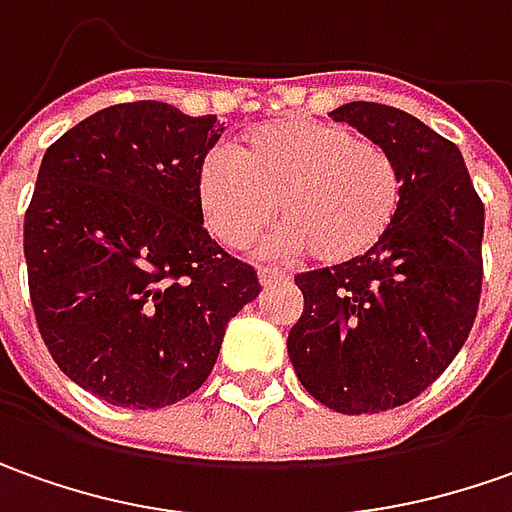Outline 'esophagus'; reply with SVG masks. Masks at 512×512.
Masks as SVG:
<instances>
[{
    "mask_svg": "<svg viewBox=\"0 0 512 512\" xmlns=\"http://www.w3.org/2000/svg\"><path fill=\"white\" fill-rule=\"evenodd\" d=\"M257 277H260V286H277V283H286L289 280V274L283 272V269H274V266H263L257 272Z\"/></svg>",
    "mask_w": 512,
    "mask_h": 512,
    "instance_id": "34e87169",
    "label": "esophagus"
}]
</instances>
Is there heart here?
Here are the masks:
<instances>
[{
	"label": "heart",
	"instance_id": "b5f03b06",
	"mask_svg": "<svg viewBox=\"0 0 512 512\" xmlns=\"http://www.w3.org/2000/svg\"><path fill=\"white\" fill-rule=\"evenodd\" d=\"M195 189L203 223L226 246L252 243L280 203V249L343 266L391 232L402 181L391 152L340 121L283 118L252 130L238 152H206Z\"/></svg>",
	"mask_w": 512,
	"mask_h": 512
}]
</instances>
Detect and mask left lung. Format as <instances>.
<instances>
[{
  "mask_svg": "<svg viewBox=\"0 0 512 512\" xmlns=\"http://www.w3.org/2000/svg\"><path fill=\"white\" fill-rule=\"evenodd\" d=\"M397 161V221L354 263L297 274L303 317L289 331L297 379L337 414L416 399L448 368L482 297L485 203L459 147L414 115L351 101L328 113Z\"/></svg>",
  "mask_w": 512,
  "mask_h": 512,
  "instance_id": "left-lung-1",
  "label": "left lung"
}]
</instances>
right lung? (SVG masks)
I'll return each mask as SVG.
<instances>
[{
    "instance_id": "obj_1",
    "label": "right lung",
    "mask_w": 512,
    "mask_h": 512,
    "mask_svg": "<svg viewBox=\"0 0 512 512\" xmlns=\"http://www.w3.org/2000/svg\"><path fill=\"white\" fill-rule=\"evenodd\" d=\"M215 115L164 101L98 110L47 147L25 212L27 289L50 357L121 408H164L212 374L257 272L203 229Z\"/></svg>"
}]
</instances>
